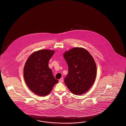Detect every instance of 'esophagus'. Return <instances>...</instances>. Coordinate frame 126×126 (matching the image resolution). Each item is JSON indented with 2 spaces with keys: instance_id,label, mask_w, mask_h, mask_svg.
<instances>
[{
  "instance_id": "34e87169",
  "label": "esophagus",
  "mask_w": 126,
  "mask_h": 126,
  "mask_svg": "<svg viewBox=\"0 0 126 126\" xmlns=\"http://www.w3.org/2000/svg\"><path fill=\"white\" fill-rule=\"evenodd\" d=\"M63 81V78H61L59 79V82H62Z\"/></svg>"
}]
</instances>
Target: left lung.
<instances>
[{"mask_svg":"<svg viewBox=\"0 0 126 126\" xmlns=\"http://www.w3.org/2000/svg\"><path fill=\"white\" fill-rule=\"evenodd\" d=\"M68 73L64 82L70 91L81 95L87 92L95 81L96 65L94 58L87 50L74 47L64 54Z\"/></svg>","mask_w":126,"mask_h":126,"instance_id":"8db88e82","label":"left lung"}]
</instances>
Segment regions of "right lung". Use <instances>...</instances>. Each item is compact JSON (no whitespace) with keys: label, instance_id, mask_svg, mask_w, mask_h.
<instances>
[{"label":"right lung","instance_id":"obj_1","mask_svg":"<svg viewBox=\"0 0 126 126\" xmlns=\"http://www.w3.org/2000/svg\"><path fill=\"white\" fill-rule=\"evenodd\" d=\"M54 52L40 50L31 55L24 68V77L27 86L36 94L47 95L59 82L54 77L48 62Z\"/></svg>","mask_w":126,"mask_h":126}]
</instances>
